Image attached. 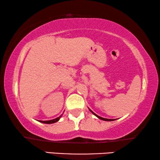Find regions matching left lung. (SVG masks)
Segmentation results:
<instances>
[{
	"instance_id": "8db88e82",
	"label": "left lung",
	"mask_w": 160,
	"mask_h": 160,
	"mask_svg": "<svg viewBox=\"0 0 160 160\" xmlns=\"http://www.w3.org/2000/svg\"><path fill=\"white\" fill-rule=\"evenodd\" d=\"M89 111H91V112H92V113L94 115H95V116H96V117H97L98 118H99V119H101V120H104V121H113V119H106V118H102V117H99V116H98L97 114H95V113H94V112H93V111H92L90 110V109H89Z\"/></svg>"
}]
</instances>
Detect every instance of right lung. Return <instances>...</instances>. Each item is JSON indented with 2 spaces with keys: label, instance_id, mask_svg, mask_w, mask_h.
<instances>
[{
  "label": "right lung",
  "instance_id": "add662e5",
  "mask_svg": "<svg viewBox=\"0 0 160 160\" xmlns=\"http://www.w3.org/2000/svg\"><path fill=\"white\" fill-rule=\"evenodd\" d=\"M62 116V115H61ZM61 116H60V117L56 118V119H52V120H49V121H39L40 122H42V123H45V124H52V123H55V122H57L58 121L59 119H60Z\"/></svg>",
  "mask_w": 160,
  "mask_h": 160
}]
</instances>
